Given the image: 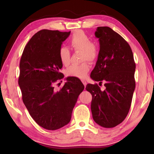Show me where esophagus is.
Wrapping results in <instances>:
<instances>
[{"instance_id": "34e87169", "label": "esophagus", "mask_w": 154, "mask_h": 154, "mask_svg": "<svg viewBox=\"0 0 154 154\" xmlns=\"http://www.w3.org/2000/svg\"><path fill=\"white\" fill-rule=\"evenodd\" d=\"M81 81H82V83H83V84L84 85V86H85V87H86L87 84V81H86L85 80H83H83H81Z\"/></svg>"}]
</instances>
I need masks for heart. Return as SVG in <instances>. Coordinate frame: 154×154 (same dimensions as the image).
<instances>
[{
    "mask_svg": "<svg viewBox=\"0 0 154 154\" xmlns=\"http://www.w3.org/2000/svg\"><path fill=\"white\" fill-rule=\"evenodd\" d=\"M71 48L74 51H81V60L94 61L96 60L99 50L97 45L91 42L90 38L82 30H77L72 34L69 40ZM60 58L61 62L67 65L70 62V51L67 48H60ZM90 70V65L87 62L79 65H72L66 70V74L69 77H74L83 79L86 77Z\"/></svg>",
    "mask_w": 154,
    "mask_h": 154,
    "instance_id": "1",
    "label": "heart"
}]
</instances>
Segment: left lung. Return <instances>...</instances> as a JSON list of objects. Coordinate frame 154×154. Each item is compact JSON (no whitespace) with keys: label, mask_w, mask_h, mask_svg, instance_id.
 I'll return each instance as SVG.
<instances>
[{"label":"left lung","mask_w":154,"mask_h":154,"mask_svg":"<svg viewBox=\"0 0 154 154\" xmlns=\"http://www.w3.org/2000/svg\"><path fill=\"white\" fill-rule=\"evenodd\" d=\"M100 50L96 65L91 73L94 81L104 82L101 91L97 84H87L92 94L91 109L94 122L104 128H113L125 119L135 89L136 63L131 48L112 29L98 27Z\"/></svg>","instance_id":"1"}]
</instances>
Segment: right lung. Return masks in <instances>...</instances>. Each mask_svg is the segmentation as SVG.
Segmentation results:
<instances>
[{
  "label": "right lung",
  "instance_id": "1",
  "mask_svg": "<svg viewBox=\"0 0 154 154\" xmlns=\"http://www.w3.org/2000/svg\"><path fill=\"white\" fill-rule=\"evenodd\" d=\"M71 32L42 30L35 34L23 51L18 85L22 100L39 126L49 130L61 128L70 122L78 97L84 89L79 79L66 78L60 91L54 83L64 77L60 55L63 42Z\"/></svg>",
  "mask_w": 154,
  "mask_h": 154
}]
</instances>
